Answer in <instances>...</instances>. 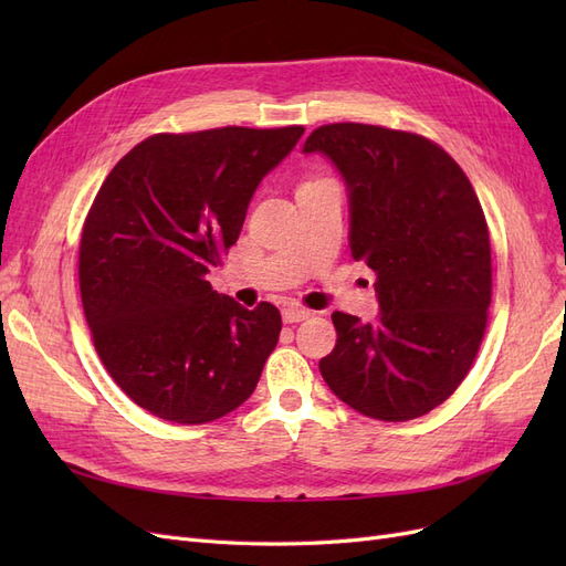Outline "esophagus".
<instances>
[{
	"mask_svg": "<svg viewBox=\"0 0 566 566\" xmlns=\"http://www.w3.org/2000/svg\"><path fill=\"white\" fill-rule=\"evenodd\" d=\"M310 316H312V312L304 310V306H300V304H285L283 306V321L285 323H300V321L310 318Z\"/></svg>",
	"mask_w": 566,
	"mask_h": 566,
	"instance_id": "esophagus-1",
	"label": "esophagus"
}]
</instances>
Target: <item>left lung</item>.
<instances>
[{
  "label": "left lung",
  "mask_w": 566,
  "mask_h": 566,
  "mask_svg": "<svg viewBox=\"0 0 566 566\" xmlns=\"http://www.w3.org/2000/svg\"><path fill=\"white\" fill-rule=\"evenodd\" d=\"M302 153L345 179L352 256L378 273V318L333 314L323 380L375 420L430 413L465 380L486 328L491 245L474 188L447 150L410 132L323 125Z\"/></svg>",
  "instance_id": "1"
}]
</instances>
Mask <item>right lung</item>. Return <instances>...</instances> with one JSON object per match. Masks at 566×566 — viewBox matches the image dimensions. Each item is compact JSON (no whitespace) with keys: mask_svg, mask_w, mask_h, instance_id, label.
I'll return each mask as SVG.
<instances>
[{"mask_svg":"<svg viewBox=\"0 0 566 566\" xmlns=\"http://www.w3.org/2000/svg\"><path fill=\"white\" fill-rule=\"evenodd\" d=\"M304 127L156 134L106 177L80 241V293L111 378L156 418L202 424L260 382L281 314L219 295L208 273L256 186Z\"/></svg>","mask_w":566,"mask_h":566,"instance_id":"add662e5","label":"right lung"}]
</instances>
